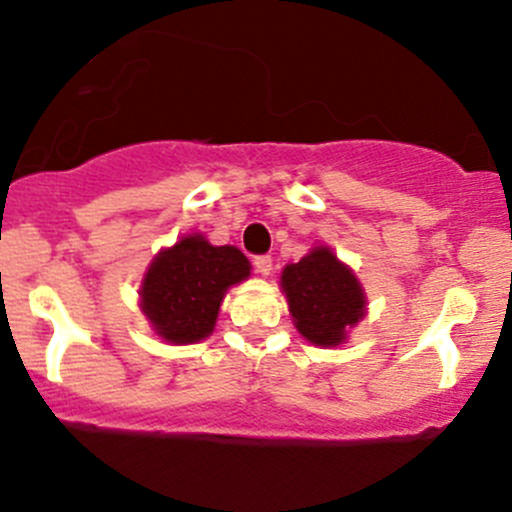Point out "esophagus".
Wrapping results in <instances>:
<instances>
[{
	"instance_id": "34e87169",
	"label": "esophagus",
	"mask_w": 512,
	"mask_h": 512,
	"mask_svg": "<svg viewBox=\"0 0 512 512\" xmlns=\"http://www.w3.org/2000/svg\"><path fill=\"white\" fill-rule=\"evenodd\" d=\"M252 265H255V272L257 274L267 277V274L272 272V257L270 255H257L255 260H252Z\"/></svg>"
}]
</instances>
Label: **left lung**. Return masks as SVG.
<instances>
[{
  "instance_id": "obj_1",
  "label": "left lung",
  "mask_w": 512,
  "mask_h": 512,
  "mask_svg": "<svg viewBox=\"0 0 512 512\" xmlns=\"http://www.w3.org/2000/svg\"><path fill=\"white\" fill-rule=\"evenodd\" d=\"M282 292L301 336L314 346L333 348L365 316V292L351 267L331 247L319 245L282 272Z\"/></svg>"
}]
</instances>
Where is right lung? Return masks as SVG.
<instances>
[{
  "mask_svg": "<svg viewBox=\"0 0 512 512\" xmlns=\"http://www.w3.org/2000/svg\"><path fill=\"white\" fill-rule=\"evenodd\" d=\"M250 277L238 247H215L193 233L161 250L139 289V306L164 341L184 346L213 333L220 301L233 284Z\"/></svg>",
  "mask_w": 512,
  "mask_h": 512,
  "instance_id": "1",
  "label": "right lung"
}]
</instances>
